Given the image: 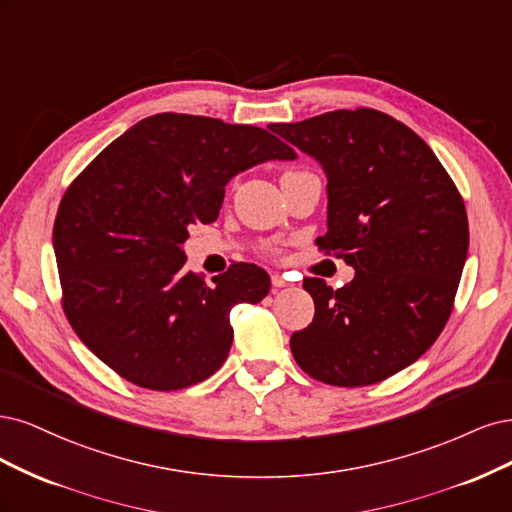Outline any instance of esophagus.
Returning <instances> with one entry per match:
<instances>
[{
  "instance_id": "1",
  "label": "esophagus",
  "mask_w": 512,
  "mask_h": 512,
  "mask_svg": "<svg viewBox=\"0 0 512 512\" xmlns=\"http://www.w3.org/2000/svg\"><path fill=\"white\" fill-rule=\"evenodd\" d=\"M272 285H274V287H287L289 283H287V278H285L283 274L274 272V274H272Z\"/></svg>"
}]
</instances>
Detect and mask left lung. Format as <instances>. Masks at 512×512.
<instances>
[{"instance_id":"obj_1","label":"left lung","mask_w":512,"mask_h":512,"mask_svg":"<svg viewBox=\"0 0 512 512\" xmlns=\"http://www.w3.org/2000/svg\"><path fill=\"white\" fill-rule=\"evenodd\" d=\"M270 129L323 166L319 251L355 268L336 291L304 278L315 319L291 336V353L315 381L381 383L430 349L451 317L468 255L464 200L432 148L381 110H334Z\"/></svg>"}]
</instances>
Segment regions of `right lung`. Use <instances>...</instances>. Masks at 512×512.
I'll return each instance as SVG.
<instances>
[{"instance_id": "add662e5", "label": "right lung", "mask_w": 512, "mask_h": 512, "mask_svg": "<svg viewBox=\"0 0 512 512\" xmlns=\"http://www.w3.org/2000/svg\"><path fill=\"white\" fill-rule=\"evenodd\" d=\"M295 157L261 127L176 112L108 144L63 193L53 227L61 306L89 351L153 391L217 372L234 340L229 312L266 298L270 276L236 263L208 285L183 270V242L219 217L229 178Z\"/></svg>"}]
</instances>
